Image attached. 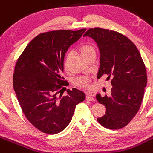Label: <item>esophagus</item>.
<instances>
[{
    "mask_svg": "<svg viewBox=\"0 0 153 153\" xmlns=\"http://www.w3.org/2000/svg\"><path fill=\"white\" fill-rule=\"evenodd\" d=\"M86 99L87 101H95V98L93 97L92 95H86Z\"/></svg>",
    "mask_w": 153,
    "mask_h": 153,
    "instance_id": "obj_1",
    "label": "esophagus"
}]
</instances>
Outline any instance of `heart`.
Wrapping results in <instances>:
<instances>
[{
	"mask_svg": "<svg viewBox=\"0 0 153 153\" xmlns=\"http://www.w3.org/2000/svg\"><path fill=\"white\" fill-rule=\"evenodd\" d=\"M79 50L80 54L85 59H87L91 54L96 53L95 48L89 45H82L79 47ZM68 56H69V54H67V57ZM74 82L76 86H79V87L88 88L89 86V83H90V78L88 76H82L76 78Z\"/></svg>",
	"mask_w": 153,
	"mask_h": 153,
	"instance_id": "1",
	"label": "heart"
}]
</instances>
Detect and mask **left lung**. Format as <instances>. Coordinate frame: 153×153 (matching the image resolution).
Segmentation results:
<instances>
[{
    "label": "left lung",
    "mask_w": 153,
    "mask_h": 153,
    "mask_svg": "<svg viewBox=\"0 0 153 153\" xmlns=\"http://www.w3.org/2000/svg\"><path fill=\"white\" fill-rule=\"evenodd\" d=\"M93 39L100 51V67L97 77L111 76L110 96H96L106 108L105 114L98 122L106 128L125 127L140 108L147 83L146 67L135 45L124 35L110 29H89L83 35Z\"/></svg>",
    "instance_id": "8db88e82"
}]
</instances>
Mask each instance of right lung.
Segmentation results:
<instances>
[{
  "instance_id": "1",
  "label": "right lung",
  "mask_w": 153,
  "mask_h": 153,
  "mask_svg": "<svg viewBox=\"0 0 153 153\" xmlns=\"http://www.w3.org/2000/svg\"><path fill=\"white\" fill-rule=\"evenodd\" d=\"M85 31L41 33L27 45L16 61L13 84L18 102L27 120L42 132L55 134L64 131L76 105L86 98L74 88L67 89L66 96L61 93L67 86L61 76L65 53Z\"/></svg>"
}]
</instances>
